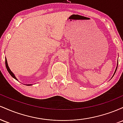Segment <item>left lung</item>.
<instances>
[{
	"label": "left lung",
	"mask_w": 123,
	"mask_h": 123,
	"mask_svg": "<svg viewBox=\"0 0 123 123\" xmlns=\"http://www.w3.org/2000/svg\"><path fill=\"white\" fill-rule=\"evenodd\" d=\"M117 66H118V60H117V66H116V70H115V73H114V74H113V75L112 77H113V76H114V75H115V74L116 72V70H117Z\"/></svg>",
	"instance_id": "left-lung-1"
}]
</instances>
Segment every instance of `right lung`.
Returning a JSON list of instances; mask_svg holds the SVG:
<instances>
[{"mask_svg": "<svg viewBox=\"0 0 123 123\" xmlns=\"http://www.w3.org/2000/svg\"><path fill=\"white\" fill-rule=\"evenodd\" d=\"M5 60H6V61H5L6 67V69H7V71L8 72V73H9V74H10V75L12 76V77H13L14 79H15V80H18H18L17 79V77H15V74H14V73L12 72V70H10V69L9 66H8V63H7V59H6V58H5ZM31 85H32V84H26V86H31Z\"/></svg>", "mask_w": 123, "mask_h": 123, "instance_id": "right-lung-1", "label": "right lung"}]
</instances>
